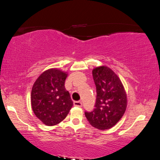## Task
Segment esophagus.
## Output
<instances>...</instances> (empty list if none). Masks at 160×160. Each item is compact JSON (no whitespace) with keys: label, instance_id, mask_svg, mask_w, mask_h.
I'll use <instances>...</instances> for the list:
<instances>
[{"label":"esophagus","instance_id":"34e87169","mask_svg":"<svg viewBox=\"0 0 160 160\" xmlns=\"http://www.w3.org/2000/svg\"><path fill=\"white\" fill-rule=\"evenodd\" d=\"M73 105L74 106L76 107H81L82 106V102L81 101H74L73 102Z\"/></svg>","mask_w":160,"mask_h":160}]
</instances>
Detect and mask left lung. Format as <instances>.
Here are the masks:
<instances>
[{"instance_id":"8db88e82","label":"left lung","mask_w":160,"mask_h":160,"mask_svg":"<svg viewBox=\"0 0 160 160\" xmlns=\"http://www.w3.org/2000/svg\"><path fill=\"white\" fill-rule=\"evenodd\" d=\"M92 76L97 92L95 108L84 113L94 128L108 130L123 117L128 105L127 94L119 76L110 68H95Z\"/></svg>"}]
</instances>
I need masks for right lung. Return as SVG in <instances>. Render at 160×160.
I'll use <instances>...</instances> for the list:
<instances>
[{
	"label": "right lung",
	"mask_w": 160,
	"mask_h": 160,
	"mask_svg": "<svg viewBox=\"0 0 160 160\" xmlns=\"http://www.w3.org/2000/svg\"><path fill=\"white\" fill-rule=\"evenodd\" d=\"M67 72L50 68L35 82L31 91V106L34 114L47 126L56 125L67 117L73 106L65 87Z\"/></svg>",
	"instance_id": "obj_1"
}]
</instances>
